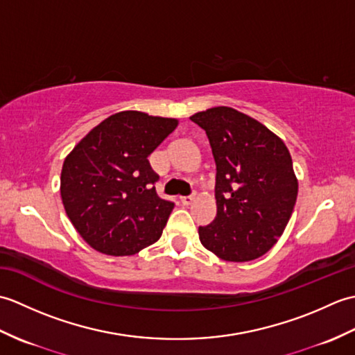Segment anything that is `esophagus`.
<instances>
[{
	"label": "esophagus",
	"mask_w": 355,
	"mask_h": 355,
	"mask_svg": "<svg viewBox=\"0 0 355 355\" xmlns=\"http://www.w3.org/2000/svg\"><path fill=\"white\" fill-rule=\"evenodd\" d=\"M192 201H193L192 195H186V197H180V202H182L183 206H189Z\"/></svg>",
	"instance_id": "obj_1"
}]
</instances>
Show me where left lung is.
<instances>
[{
	"label": "left lung",
	"instance_id": "8db88e82",
	"mask_svg": "<svg viewBox=\"0 0 355 355\" xmlns=\"http://www.w3.org/2000/svg\"><path fill=\"white\" fill-rule=\"evenodd\" d=\"M216 164L215 220L198 227L201 244L218 258L253 261L276 244L297 198L285 143L258 120L229 107L197 112Z\"/></svg>",
	"mask_w": 355,
	"mask_h": 355
}]
</instances>
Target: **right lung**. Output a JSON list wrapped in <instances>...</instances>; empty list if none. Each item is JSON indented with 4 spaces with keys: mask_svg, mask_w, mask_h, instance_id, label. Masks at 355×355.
Segmentation results:
<instances>
[{
    "mask_svg": "<svg viewBox=\"0 0 355 355\" xmlns=\"http://www.w3.org/2000/svg\"><path fill=\"white\" fill-rule=\"evenodd\" d=\"M178 120L122 111L105 119L65 158L61 197L79 235L111 256L139 253L162 236L173 202L157 195L148 157Z\"/></svg>",
    "mask_w": 355,
    "mask_h": 355,
    "instance_id": "add662e5",
    "label": "right lung"
}]
</instances>
